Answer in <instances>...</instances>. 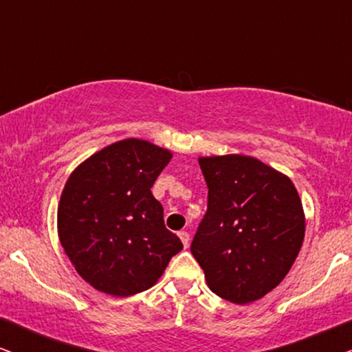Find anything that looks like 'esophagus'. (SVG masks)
Here are the masks:
<instances>
[{
	"label": "esophagus",
	"mask_w": 352,
	"mask_h": 352,
	"mask_svg": "<svg viewBox=\"0 0 352 352\" xmlns=\"http://www.w3.org/2000/svg\"><path fill=\"white\" fill-rule=\"evenodd\" d=\"M179 239H181V242H182V245H184V247L187 248L189 247V240H190V235H189V232H186V230H181L179 234Z\"/></svg>",
	"instance_id": "esophagus-1"
}]
</instances>
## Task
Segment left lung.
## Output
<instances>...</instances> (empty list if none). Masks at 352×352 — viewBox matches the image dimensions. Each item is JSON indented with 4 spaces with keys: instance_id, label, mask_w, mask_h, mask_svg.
<instances>
[{
    "instance_id": "1",
    "label": "left lung",
    "mask_w": 352,
    "mask_h": 352,
    "mask_svg": "<svg viewBox=\"0 0 352 352\" xmlns=\"http://www.w3.org/2000/svg\"><path fill=\"white\" fill-rule=\"evenodd\" d=\"M208 208L190 252L210 290L235 305L283 280L305 239V211L290 181L247 155L200 157Z\"/></svg>"
}]
</instances>
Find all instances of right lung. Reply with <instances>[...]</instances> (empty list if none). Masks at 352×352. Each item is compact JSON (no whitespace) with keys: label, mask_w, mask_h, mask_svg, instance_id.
Wrapping results in <instances>:
<instances>
[{"label":"right lung","mask_w":352,"mask_h":352,"mask_svg":"<svg viewBox=\"0 0 352 352\" xmlns=\"http://www.w3.org/2000/svg\"><path fill=\"white\" fill-rule=\"evenodd\" d=\"M171 152L142 139L104 147L72 173L57 208L60 245L96 290L131 296L155 285L182 250L151 187Z\"/></svg>","instance_id":"add662e5"}]
</instances>
